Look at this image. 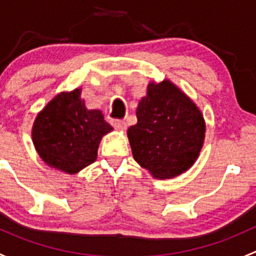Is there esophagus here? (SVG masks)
I'll return each mask as SVG.
<instances>
[{"label":"esophagus","instance_id":"34e87169","mask_svg":"<svg viewBox=\"0 0 256 256\" xmlns=\"http://www.w3.org/2000/svg\"><path fill=\"white\" fill-rule=\"evenodd\" d=\"M112 124L114 128L118 131H124V130H126V128H128L125 120H112Z\"/></svg>","mask_w":256,"mask_h":256}]
</instances>
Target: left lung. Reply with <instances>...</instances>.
Returning <instances> with one entry per match:
<instances>
[{
  "instance_id": "1",
  "label": "left lung",
  "mask_w": 256,
  "mask_h": 256,
  "mask_svg": "<svg viewBox=\"0 0 256 256\" xmlns=\"http://www.w3.org/2000/svg\"><path fill=\"white\" fill-rule=\"evenodd\" d=\"M138 124L128 130L132 156L157 180L184 174L197 161L206 121L196 102L168 79L147 85L136 108Z\"/></svg>"
}]
</instances>
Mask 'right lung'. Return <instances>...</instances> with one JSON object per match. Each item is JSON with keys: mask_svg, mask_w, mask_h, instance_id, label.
<instances>
[{"mask_svg": "<svg viewBox=\"0 0 256 256\" xmlns=\"http://www.w3.org/2000/svg\"><path fill=\"white\" fill-rule=\"evenodd\" d=\"M80 92L82 88L56 94L32 126L33 144L43 162L68 174L95 162L102 136L112 131L102 110L85 106Z\"/></svg>", "mask_w": 256, "mask_h": 256, "instance_id": "add662e5", "label": "right lung"}]
</instances>
